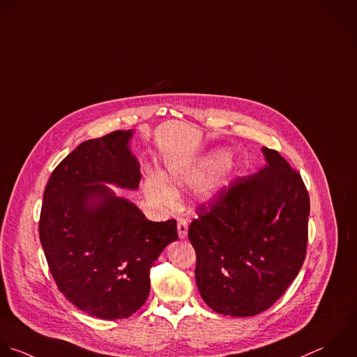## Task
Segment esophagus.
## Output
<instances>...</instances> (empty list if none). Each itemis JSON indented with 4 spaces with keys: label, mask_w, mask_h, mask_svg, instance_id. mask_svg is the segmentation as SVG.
I'll return each instance as SVG.
<instances>
[{
    "label": "esophagus",
    "mask_w": 357,
    "mask_h": 357,
    "mask_svg": "<svg viewBox=\"0 0 357 357\" xmlns=\"http://www.w3.org/2000/svg\"><path fill=\"white\" fill-rule=\"evenodd\" d=\"M176 228H178V235H179V238H181V239H185L186 235H188V228H189L188 221H186L185 218H179Z\"/></svg>",
    "instance_id": "esophagus-1"
}]
</instances>
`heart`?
I'll list each match as a JSON object with an SVG mask.
<instances>
[{"instance_id": "heart-1", "label": "heart", "mask_w": 357, "mask_h": 357, "mask_svg": "<svg viewBox=\"0 0 357 357\" xmlns=\"http://www.w3.org/2000/svg\"><path fill=\"white\" fill-rule=\"evenodd\" d=\"M218 167H221L218 169V172L202 189L203 197L210 199V197H213V196H215L218 193V190L221 189V186L225 182V178L228 176V174L231 171V162L227 161L224 155H217V157L206 161L197 169H192V171H179L176 168H171L169 169V175H171V178L175 182H193L197 178L203 176L204 174H208V172L214 171ZM144 189H146L147 196L153 202H157L160 204H169L174 200L172 189L158 175H150L146 179Z\"/></svg>"}]
</instances>
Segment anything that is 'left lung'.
<instances>
[{
    "mask_svg": "<svg viewBox=\"0 0 357 357\" xmlns=\"http://www.w3.org/2000/svg\"><path fill=\"white\" fill-rule=\"evenodd\" d=\"M263 153L266 165L197 206L189 227L199 292L225 316L252 317L270 309L306 259V185L277 150L263 147Z\"/></svg>",
    "mask_w": 357,
    "mask_h": 357,
    "instance_id": "8db88e82",
    "label": "left lung"
}]
</instances>
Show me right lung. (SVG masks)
I'll return each instance as SVG.
<instances>
[{"label":"right lung","instance_id":"add662e5","mask_svg":"<svg viewBox=\"0 0 357 357\" xmlns=\"http://www.w3.org/2000/svg\"><path fill=\"white\" fill-rule=\"evenodd\" d=\"M130 136L132 130H114L68 154L45 185L38 221L59 292L102 320L130 317L144 305L150 268L178 239L176 220L149 221L133 203L102 185L139 186L142 174L128 147Z\"/></svg>","mask_w":357,"mask_h":357}]
</instances>
